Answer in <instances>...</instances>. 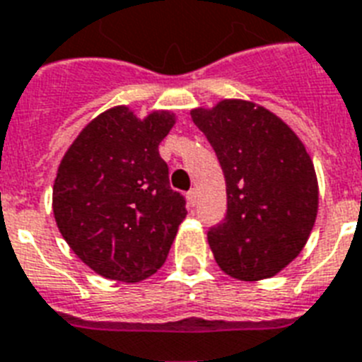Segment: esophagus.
Segmentation results:
<instances>
[{
    "label": "esophagus",
    "mask_w": 362,
    "mask_h": 362,
    "mask_svg": "<svg viewBox=\"0 0 362 362\" xmlns=\"http://www.w3.org/2000/svg\"><path fill=\"white\" fill-rule=\"evenodd\" d=\"M187 198H188V203H190V205H196V203H198V192H196V188H192V190H188L187 192Z\"/></svg>",
    "instance_id": "esophagus-1"
}]
</instances>
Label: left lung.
I'll use <instances>...</instances> for the list:
<instances>
[{
	"label": "left lung",
	"instance_id": "obj_1",
	"mask_svg": "<svg viewBox=\"0 0 362 362\" xmlns=\"http://www.w3.org/2000/svg\"><path fill=\"white\" fill-rule=\"evenodd\" d=\"M190 115L226 177L228 211L207 233L218 267L240 281L276 276L305 246L318 211L305 146L285 122L250 101L226 100Z\"/></svg>",
	"mask_w": 362,
	"mask_h": 362
}]
</instances>
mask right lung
Listing matches in <instances>:
<instances>
[{
    "mask_svg": "<svg viewBox=\"0 0 362 362\" xmlns=\"http://www.w3.org/2000/svg\"><path fill=\"white\" fill-rule=\"evenodd\" d=\"M174 116L139 120L115 107L86 125L64 155L53 185L59 231L100 276L136 283L168 257L187 199L172 190L160 140Z\"/></svg>",
    "mask_w": 362,
    "mask_h": 362,
    "instance_id": "1",
    "label": "right lung"
}]
</instances>
